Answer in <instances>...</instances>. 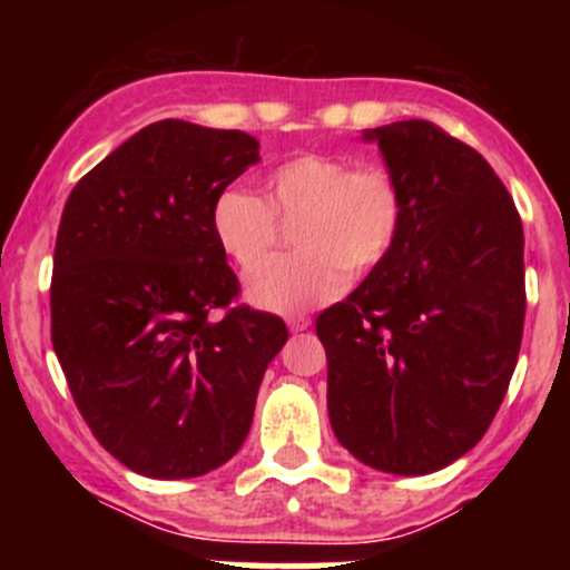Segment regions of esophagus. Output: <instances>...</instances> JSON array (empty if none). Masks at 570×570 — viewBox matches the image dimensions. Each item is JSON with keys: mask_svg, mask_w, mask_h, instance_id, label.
<instances>
[{"mask_svg": "<svg viewBox=\"0 0 570 570\" xmlns=\"http://www.w3.org/2000/svg\"><path fill=\"white\" fill-rule=\"evenodd\" d=\"M286 325H289L292 333H303V331H308L312 320H308L306 314H292V317L286 320Z\"/></svg>", "mask_w": 570, "mask_h": 570, "instance_id": "34e87169", "label": "esophagus"}]
</instances>
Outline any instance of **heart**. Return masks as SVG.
<instances>
[{"mask_svg":"<svg viewBox=\"0 0 570 570\" xmlns=\"http://www.w3.org/2000/svg\"><path fill=\"white\" fill-rule=\"evenodd\" d=\"M278 219L296 220L298 253L253 273L248 301L264 312L297 314L342 295L347 273L364 278L392 256L405 200L383 165H355L342 154H301L264 176V200L226 187L209 209L217 248L243 273L272 252Z\"/></svg>","mask_w":570,"mask_h":570,"instance_id":"b5f03b06","label":"heart"}]
</instances>
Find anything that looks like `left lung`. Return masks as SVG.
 I'll use <instances>...</instances> for the list:
<instances>
[{
    "instance_id": "obj_1",
    "label": "left lung",
    "mask_w": 570,
    "mask_h": 570,
    "mask_svg": "<svg viewBox=\"0 0 570 570\" xmlns=\"http://www.w3.org/2000/svg\"><path fill=\"white\" fill-rule=\"evenodd\" d=\"M405 200L392 256L317 317L327 416L364 465L419 476L485 435L519 361L524 228L491 165L430 120L361 131Z\"/></svg>"
}]
</instances>
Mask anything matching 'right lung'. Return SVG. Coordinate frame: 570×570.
Here are the masks:
<instances>
[{"label":"right lung","instance_id":"obj_1","mask_svg":"<svg viewBox=\"0 0 570 570\" xmlns=\"http://www.w3.org/2000/svg\"><path fill=\"white\" fill-rule=\"evenodd\" d=\"M256 163L245 131L165 118L101 159L62 209L51 344L99 444L142 476L232 461L289 338L275 314L228 308L239 281L209 228L215 195Z\"/></svg>","mask_w":570,"mask_h":570}]
</instances>
